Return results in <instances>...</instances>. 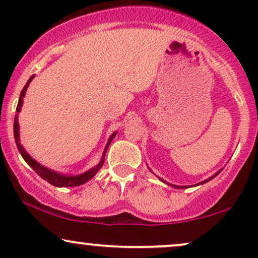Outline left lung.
Segmentation results:
<instances>
[{"label": "left lung", "instance_id": "obj_1", "mask_svg": "<svg viewBox=\"0 0 258 258\" xmlns=\"http://www.w3.org/2000/svg\"><path fill=\"white\" fill-rule=\"evenodd\" d=\"M218 172H220V171H218ZM218 172H217V174H215L214 176H211V177L210 178H208V179H206V181H203V182H201L200 183V184H202V183H206V182H208V181H210V179H213L214 177H215V176H217L218 175ZM158 178H160V177H158ZM161 179V181H163V179H162V178H160ZM164 182V181H163ZM165 183H167V182H165ZM168 184H169V183H168ZM170 185H172V186H174V188H179V186H177V185H174V184H170ZM181 188H188V186H181Z\"/></svg>", "mask_w": 258, "mask_h": 258}]
</instances>
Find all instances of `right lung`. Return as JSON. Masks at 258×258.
<instances>
[{"label": "right lung", "mask_w": 258, "mask_h": 258, "mask_svg": "<svg viewBox=\"0 0 258 258\" xmlns=\"http://www.w3.org/2000/svg\"><path fill=\"white\" fill-rule=\"evenodd\" d=\"M33 79H34V76H31L30 79L28 80V82H27L26 86L23 87V89H22V91H21V95H20L19 103H17V107H16V115H15V119H14V136H15L17 149H19L20 154L22 155V157L24 158V161H26L27 163L29 164L31 168L34 169L35 172H36V174L40 176V177H42L43 179H45V181H47V182L50 183V184L55 185V186H77V185L83 184V183H86V182L89 181L90 178H93L94 176L97 174V171L100 170L102 165H103L105 153H107V149H108L109 144L111 143V141L115 137L116 133L112 134L110 139H109L107 147H105V149H104V153H103V155H102V158H101L100 163H98L96 167H94L93 169H90L89 171L84 172V174H82V175H79V176L61 175V174H58V172L49 170V169L44 168L43 165L38 164L36 161L33 160V158H31L29 155L27 154V151L24 150V148L21 146V143H20V134H19V119H17V117H19V112L21 110V107H22L23 97H24V95H26V90H27L28 86H29V83L31 82V80H33Z\"/></svg>", "instance_id": "obj_1"}]
</instances>
